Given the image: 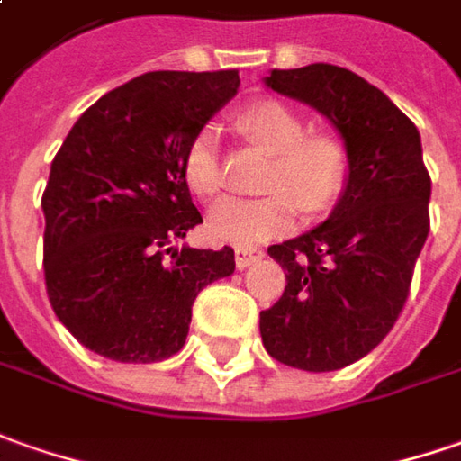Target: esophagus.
<instances>
[{
    "label": "esophagus",
    "mask_w": 461,
    "mask_h": 461,
    "mask_svg": "<svg viewBox=\"0 0 461 461\" xmlns=\"http://www.w3.org/2000/svg\"><path fill=\"white\" fill-rule=\"evenodd\" d=\"M265 255L260 247H237L234 249V262H237V267L240 270H245V267H249L252 262H258Z\"/></svg>",
    "instance_id": "esophagus-1"
}]
</instances>
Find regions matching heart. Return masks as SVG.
<instances>
[{
  "label": "heart",
  "mask_w": 461,
  "mask_h": 461,
  "mask_svg": "<svg viewBox=\"0 0 461 461\" xmlns=\"http://www.w3.org/2000/svg\"><path fill=\"white\" fill-rule=\"evenodd\" d=\"M237 127L270 152L262 170L265 194L221 201L209 214V231L219 242L262 245L294 230L301 209L309 216L331 209L349 183L352 155L347 140L324 127H309L306 114L294 104L262 96L237 114ZM183 181L212 201L227 185V170L214 124H203L183 155Z\"/></svg>",
  "instance_id": "heart-1"
}]
</instances>
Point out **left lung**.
Returning a JSON list of instances; mask_svg holds the SVG:
<instances>
[{
    "mask_svg": "<svg viewBox=\"0 0 461 461\" xmlns=\"http://www.w3.org/2000/svg\"><path fill=\"white\" fill-rule=\"evenodd\" d=\"M265 84L326 114L352 155L349 183L324 224L267 247L288 285L260 313L270 357L329 373L373 352L398 321L431 230V176L416 124L357 73L311 63L276 68Z\"/></svg>",
    "mask_w": 461,
    "mask_h": 461,
    "instance_id": "8db88e82",
    "label": "left lung"
}]
</instances>
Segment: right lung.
Here are the masks:
<instances>
[{
  "label": "right lung",
  "instance_id": "1",
  "mask_svg": "<svg viewBox=\"0 0 461 461\" xmlns=\"http://www.w3.org/2000/svg\"><path fill=\"white\" fill-rule=\"evenodd\" d=\"M240 73L152 71L73 124L42 191V270L60 324L114 362L181 352L196 295L234 273V249H173L201 224L183 155Z\"/></svg>",
  "mask_w": 461,
  "mask_h": 461
}]
</instances>
